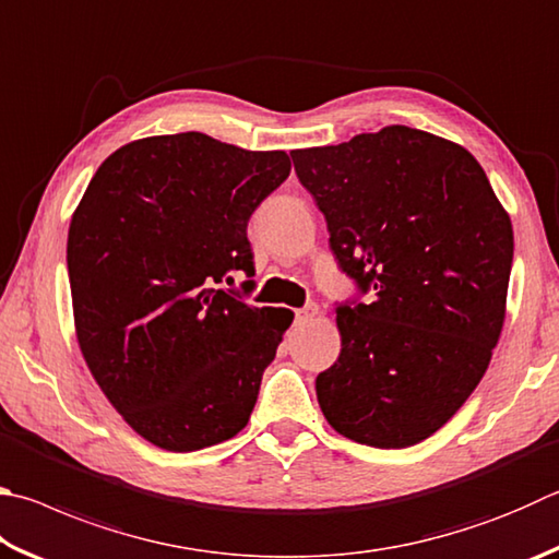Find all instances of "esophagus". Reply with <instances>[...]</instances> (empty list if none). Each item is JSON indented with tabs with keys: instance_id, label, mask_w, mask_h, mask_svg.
I'll return each mask as SVG.
<instances>
[{
	"instance_id": "34e87169",
	"label": "esophagus",
	"mask_w": 559,
	"mask_h": 559,
	"mask_svg": "<svg viewBox=\"0 0 559 559\" xmlns=\"http://www.w3.org/2000/svg\"><path fill=\"white\" fill-rule=\"evenodd\" d=\"M314 314H318V306H314V302H308L306 308H300V310H296V322L298 324H302V322H310Z\"/></svg>"
}]
</instances>
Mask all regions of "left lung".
<instances>
[{"instance_id":"left-lung-1","label":"left lung","mask_w":559,"mask_h":559,"mask_svg":"<svg viewBox=\"0 0 559 559\" xmlns=\"http://www.w3.org/2000/svg\"><path fill=\"white\" fill-rule=\"evenodd\" d=\"M290 158L357 286L337 302L340 357L314 381L324 418L369 448L418 444L489 367L511 278V219L469 151L420 129L393 124Z\"/></svg>"}]
</instances>
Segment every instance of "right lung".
I'll use <instances>...</instances> for the list:
<instances>
[{
	"label": "right lung",
	"mask_w": 559,
	"mask_h": 559,
	"mask_svg": "<svg viewBox=\"0 0 559 559\" xmlns=\"http://www.w3.org/2000/svg\"><path fill=\"white\" fill-rule=\"evenodd\" d=\"M290 174L283 151L200 131L117 148L70 219L78 342L141 438L195 452L245 428L290 310L257 308L249 217ZM245 272L242 290L225 289Z\"/></svg>",
	"instance_id": "right-lung-1"
}]
</instances>
